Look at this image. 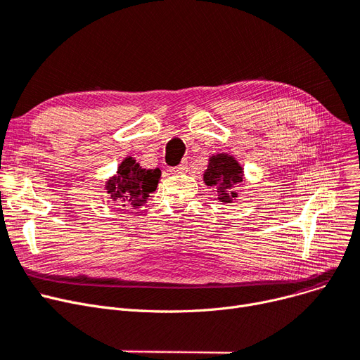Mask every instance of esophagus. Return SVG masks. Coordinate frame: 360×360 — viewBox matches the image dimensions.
<instances>
[{"mask_svg":"<svg viewBox=\"0 0 360 360\" xmlns=\"http://www.w3.org/2000/svg\"><path fill=\"white\" fill-rule=\"evenodd\" d=\"M186 169H188V162L184 160L179 166H176V167L172 169V172H179V174H181V172H185Z\"/></svg>","mask_w":360,"mask_h":360,"instance_id":"esophagus-1","label":"esophagus"}]
</instances>
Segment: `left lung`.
Returning a JSON list of instances; mask_svg holds the SVG:
<instances>
[{
  "label": "left lung",
  "instance_id": "1",
  "mask_svg": "<svg viewBox=\"0 0 360 360\" xmlns=\"http://www.w3.org/2000/svg\"><path fill=\"white\" fill-rule=\"evenodd\" d=\"M244 170L236 158L226 153H219L209 158L207 169L202 174L206 185L214 186L217 200L222 202H232L238 197L233 186L243 182Z\"/></svg>",
  "mask_w": 360,
  "mask_h": 360
}]
</instances>
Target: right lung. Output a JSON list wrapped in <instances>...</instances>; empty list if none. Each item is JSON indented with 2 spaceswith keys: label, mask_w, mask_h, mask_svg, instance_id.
Listing matches in <instances>:
<instances>
[{
  "label": "right lung",
  "mask_w": 360,
  "mask_h": 360,
  "mask_svg": "<svg viewBox=\"0 0 360 360\" xmlns=\"http://www.w3.org/2000/svg\"><path fill=\"white\" fill-rule=\"evenodd\" d=\"M160 176L159 167L144 169L128 155L119 165L116 175L105 181L104 190L115 205L138 209L146 205L150 194L158 188Z\"/></svg>",
  "instance_id": "add662e5"
}]
</instances>
